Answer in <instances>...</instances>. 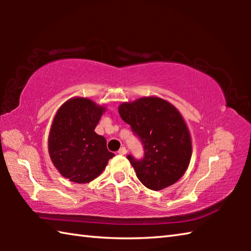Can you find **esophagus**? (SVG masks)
Returning a JSON list of instances; mask_svg holds the SVG:
<instances>
[{"instance_id":"obj_1","label":"esophagus","mask_w":251,"mask_h":251,"mask_svg":"<svg viewBox=\"0 0 251 251\" xmlns=\"http://www.w3.org/2000/svg\"><path fill=\"white\" fill-rule=\"evenodd\" d=\"M118 154L120 155H126L127 154V151H126V148L125 147H122L120 151H118Z\"/></svg>"}]
</instances>
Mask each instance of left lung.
<instances>
[{"label": "left lung", "mask_w": 251, "mask_h": 251, "mask_svg": "<svg viewBox=\"0 0 251 251\" xmlns=\"http://www.w3.org/2000/svg\"><path fill=\"white\" fill-rule=\"evenodd\" d=\"M118 112L143 144L141 159L127 156L142 184L151 190L175 184L192 157L190 135L179 112L158 97L123 103Z\"/></svg>", "instance_id": "8db88e82"}]
</instances>
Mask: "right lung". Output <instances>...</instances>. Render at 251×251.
I'll list each match as a JSON object with an SVG mask.
<instances>
[{"mask_svg":"<svg viewBox=\"0 0 251 251\" xmlns=\"http://www.w3.org/2000/svg\"><path fill=\"white\" fill-rule=\"evenodd\" d=\"M104 107L87 99H72L57 110L49 136L54 166L71 181L85 184L100 175L114 154L94 129Z\"/></svg>","mask_w":251,"mask_h":251,"instance_id":"1","label":"right lung"}]
</instances>
